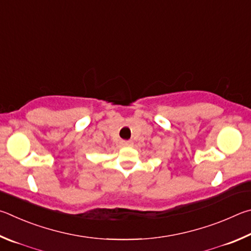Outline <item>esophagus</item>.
Wrapping results in <instances>:
<instances>
[{
    "mask_svg": "<svg viewBox=\"0 0 251 251\" xmlns=\"http://www.w3.org/2000/svg\"><path fill=\"white\" fill-rule=\"evenodd\" d=\"M120 144H121V147H130L131 144H132V142L131 141H126V140H122V141L120 142Z\"/></svg>",
    "mask_w": 251,
    "mask_h": 251,
    "instance_id": "34e87169",
    "label": "esophagus"
}]
</instances>
